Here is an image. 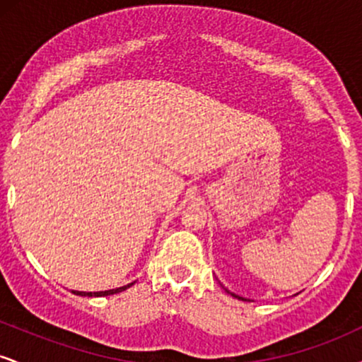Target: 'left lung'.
Returning <instances> with one entry per match:
<instances>
[{
    "label": "left lung",
    "mask_w": 362,
    "mask_h": 362,
    "mask_svg": "<svg viewBox=\"0 0 362 362\" xmlns=\"http://www.w3.org/2000/svg\"><path fill=\"white\" fill-rule=\"evenodd\" d=\"M228 291V289H226ZM228 293H230L231 294V296H235V298H238V300H243V298L242 296H238V294H235V293H231V291H228Z\"/></svg>",
    "instance_id": "1"
}]
</instances>
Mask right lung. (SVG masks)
<instances>
[{
	"label": "right lung",
	"instance_id": "1",
	"mask_svg": "<svg viewBox=\"0 0 362 362\" xmlns=\"http://www.w3.org/2000/svg\"><path fill=\"white\" fill-rule=\"evenodd\" d=\"M136 282V281H134ZM134 282H129V284L122 286V288H115V289H107V291H97V293H85V291H73L76 296H88V298H98V296H110V294H117V293H122V291H126L127 288H131Z\"/></svg>",
	"mask_w": 362,
	"mask_h": 362
}]
</instances>
